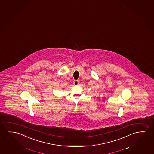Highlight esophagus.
Segmentation results:
<instances>
[{"mask_svg": "<svg viewBox=\"0 0 154 154\" xmlns=\"http://www.w3.org/2000/svg\"><path fill=\"white\" fill-rule=\"evenodd\" d=\"M79 84V81L78 80H74V85H78Z\"/></svg>", "mask_w": 154, "mask_h": 154, "instance_id": "34e87169", "label": "esophagus"}]
</instances>
